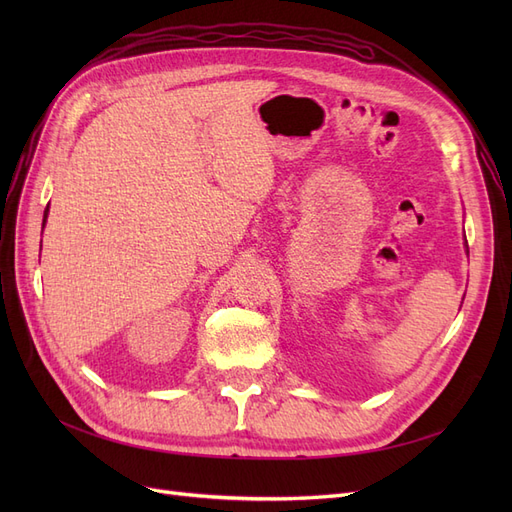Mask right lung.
<instances>
[{
	"label": "right lung",
	"mask_w": 512,
	"mask_h": 512,
	"mask_svg": "<svg viewBox=\"0 0 512 512\" xmlns=\"http://www.w3.org/2000/svg\"><path fill=\"white\" fill-rule=\"evenodd\" d=\"M46 211H49V207H46ZM46 211H44V220H42V228H44V222H46Z\"/></svg>",
	"instance_id": "right-lung-1"
}]
</instances>
